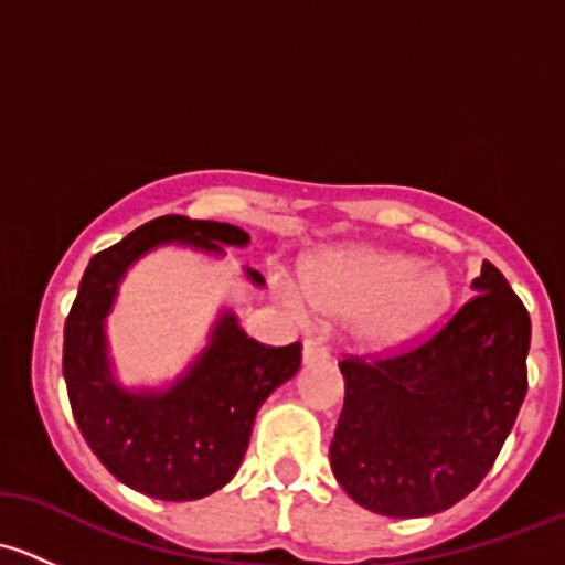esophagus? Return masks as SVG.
<instances>
[{"label":"esophagus","mask_w":565,"mask_h":565,"mask_svg":"<svg viewBox=\"0 0 565 565\" xmlns=\"http://www.w3.org/2000/svg\"><path fill=\"white\" fill-rule=\"evenodd\" d=\"M330 361V352L322 341L317 339H306L303 341V363L306 366H315V363H328Z\"/></svg>","instance_id":"esophagus-1"}]
</instances>
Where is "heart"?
Returning <instances> with one entry per match:
<instances>
[{
  "label": "heart",
  "instance_id": "b5f03b06",
  "mask_svg": "<svg viewBox=\"0 0 565 565\" xmlns=\"http://www.w3.org/2000/svg\"><path fill=\"white\" fill-rule=\"evenodd\" d=\"M298 311L352 322L355 339L372 352H391L418 339L448 311L454 284L443 267L418 256L377 248H344L306 262L303 289L273 276Z\"/></svg>",
  "mask_w": 565,
  "mask_h": 565
}]
</instances>
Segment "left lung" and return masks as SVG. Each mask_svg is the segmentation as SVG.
<instances>
[{
  "label": "left lung",
  "mask_w": 565,
  "mask_h": 565,
  "mask_svg": "<svg viewBox=\"0 0 565 565\" xmlns=\"http://www.w3.org/2000/svg\"><path fill=\"white\" fill-rule=\"evenodd\" d=\"M426 344L341 361L344 409L330 470L383 516H431L472 492L498 459L527 393L530 317L494 265Z\"/></svg>",
  "instance_id": "8db88e82"
}]
</instances>
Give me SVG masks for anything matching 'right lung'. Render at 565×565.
Here are the masks:
<instances>
[{
    "instance_id": "right-lung-1",
    "label": "right lung",
    "mask_w": 565,
    "mask_h": 565,
    "mask_svg": "<svg viewBox=\"0 0 565 565\" xmlns=\"http://www.w3.org/2000/svg\"><path fill=\"white\" fill-rule=\"evenodd\" d=\"M250 237L232 224L163 215L89 259L65 322L62 374L73 418L93 454L117 481L147 498L199 500L241 470L259 407L300 369V344L265 347L248 339L232 309H221L196 358L161 388L119 383L106 319L130 267L163 246L221 259ZM246 278H265L246 267Z\"/></svg>"
}]
</instances>
